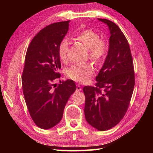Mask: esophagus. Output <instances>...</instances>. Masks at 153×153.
<instances>
[{"instance_id":"esophagus-1","label":"esophagus","mask_w":153,"mask_h":153,"mask_svg":"<svg viewBox=\"0 0 153 153\" xmlns=\"http://www.w3.org/2000/svg\"><path fill=\"white\" fill-rule=\"evenodd\" d=\"M82 90V87L80 86L79 84H77V86H76V91H80V90Z\"/></svg>"}]
</instances>
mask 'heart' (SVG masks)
<instances>
[{
  "instance_id": "heart-1",
  "label": "heart",
  "mask_w": 153,
  "mask_h": 153,
  "mask_svg": "<svg viewBox=\"0 0 153 153\" xmlns=\"http://www.w3.org/2000/svg\"><path fill=\"white\" fill-rule=\"evenodd\" d=\"M76 39L88 48L87 58L97 64L104 61L108 53V43L107 39L100 38L99 33L91 29H85L77 33ZM69 48L68 40H62L58 46V55L62 62H66L68 59ZM93 74L94 68L89 63L74 65L66 70L69 78L82 83L89 81Z\"/></svg>"
}]
</instances>
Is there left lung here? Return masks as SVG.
Returning a JSON list of instances; mask_svg holds the SVG:
<instances>
[{
	"mask_svg": "<svg viewBox=\"0 0 153 153\" xmlns=\"http://www.w3.org/2000/svg\"><path fill=\"white\" fill-rule=\"evenodd\" d=\"M110 30L109 48L95 86L83 88L87 122L99 131L113 128L128 111L135 85L134 63L125 35L110 20L98 19Z\"/></svg>",
	"mask_w": 153,
	"mask_h": 153,
	"instance_id": "8db88e82",
	"label": "left lung"
}]
</instances>
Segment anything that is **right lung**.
I'll list each match as a JSON object with an SVG mask.
<instances>
[{
    "mask_svg": "<svg viewBox=\"0 0 153 153\" xmlns=\"http://www.w3.org/2000/svg\"><path fill=\"white\" fill-rule=\"evenodd\" d=\"M69 22H56L43 28L31 41L22 73V88L28 111L38 127L48 129L58 124L69 98L76 90L71 79L60 78L58 46L69 30Z\"/></svg>",
    "mask_w": 153,
    "mask_h": 153,
    "instance_id": "right-lung-1",
    "label": "right lung"
}]
</instances>
